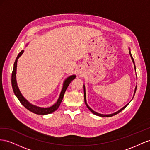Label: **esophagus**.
Masks as SVG:
<instances>
[{
	"mask_svg": "<svg viewBox=\"0 0 150 150\" xmlns=\"http://www.w3.org/2000/svg\"><path fill=\"white\" fill-rule=\"evenodd\" d=\"M78 73H79V74H81V73H82V69H81L80 68H79V69H78Z\"/></svg>",
	"mask_w": 150,
	"mask_h": 150,
	"instance_id": "obj_1",
	"label": "esophagus"
}]
</instances>
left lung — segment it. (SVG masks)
Masks as SVG:
<instances>
[{
    "instance_id": "obj_1",
    "label": "left lung",
    "mask_w": 150,
    "mask_h": 150,
    "mask_svg": "<svg viewBox=\"0 0 150 150\" xmlns=\"http://www.w3.org/2000/svg\"><path fill=\"white\" fill-rule=\"evenodd\" d=\"M129 54H130V56H131V59H132V63H133V64H134V69H135V71H136V66H135V63H134V59H133V58H132V54H131V51H130V49L129 48ZM136 79H137V75H136ZM136 88H137V85H136V87H135V89H134V95H133V97H132V99H133V97H134V94H135V93H136ZM83 92H84V101H85V105H86V106L87 107V108L91 111V112L93 114H95V115H98V116H100V117H112V116H113V115H115V114H118V113H119L120 112H121V111L123 110V109H125L126 107H127V105L129 104V102L132 100H131L129 103L128 104H127L125 106H124L122 108H121V109H119V110H117V112H114V113H113V114H100V113H98V112H96V111H94L92 109H91V108H90V107L88 106V105L87 104V100H86V93H85V85H83Z\"/></svg>"
}]
</instances>
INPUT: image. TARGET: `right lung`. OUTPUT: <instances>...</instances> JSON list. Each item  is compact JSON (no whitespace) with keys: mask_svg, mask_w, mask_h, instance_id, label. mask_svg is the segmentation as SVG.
I'll use <instances>...</instances> for the list:
<instances>
[{"mask_svg":"<svg viewBox=\"0 0 150 150\" xmlns=\"http://www.w3.org/2000/svg\"><path fill=\"white\" fill-rule=\"evenodd\" d=\"M28 46V44L25 46ZM24 51V50H23L18 54L14 64V68H13V70H12V78H11L12 87V89H13L14 93L16 95V96L17 97V98H18L19 100L20 101L21 103L22 104V105H24L25 108L27 109H28L29 111H31V112L36 114H39V115H46V114L52 113L54 112L56 110H57V109L59 108V106L60 105L61 102L63 100L64 94H65V92L66 91L67 87H68V85H69V84L70 83L71 81L76 78V75H70L65 80V81L63 82V87L62 89V91L60 92V94H59L58 99L56 103L53 104L52 106L48 107V108H41V107H38L37 105L32 104L31 103H30L28 100L25 99L24 97V96L22 95V93H21V92H20V90L18 86V83H17V80H16V71H17V64H18V60L19 58L23 54Z\"/></svg>","mask_w":150,"mask_h":150,"instance_id":"1","label":"right lung"}]
</instances>
